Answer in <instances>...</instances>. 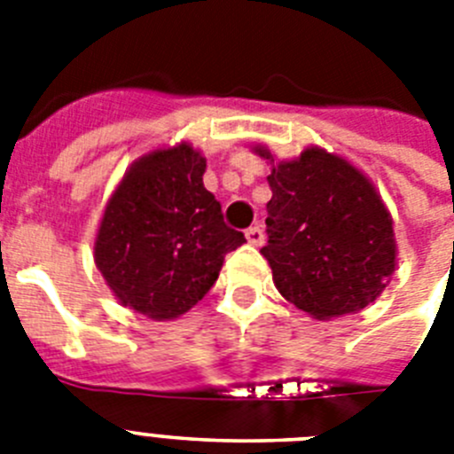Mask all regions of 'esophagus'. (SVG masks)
Segmentation results:
<instances>
[{"label": "esophagus", "instance_id": "obj_1", "mask_svg": "<svg viewBox=\"0 0 454 454\" xmlns=\"http://www.w3.org/2000/svg\"><path fill=\"white\" fill-rule=\"evenodd\" d=\"M245 235H247V239H249V245H254V247H261L262 242H265V233H262L261 226L247 228Z\"/></svg>", "mask_w": 454, "mask_h": 454}]
</instances>
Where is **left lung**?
Here are the masks:
<instances>
[{
    "instance_id": "1",
    "label": "left lung",
    "mask_w": 454,
    "mask_h": 454,
    "mask_svg": "<svg viewBox=\"0 0 454 454\" xmlns=\"http://www.w3.org/2000/svg\"><path fill=\"white\" fill-rule=\"evenodd\" d=\"M268 175V245L277 291L325 321L356 314L379 298L397 265L392 216L374 184L346 159L307 147Z\"/></svg>"
}]
</instances>
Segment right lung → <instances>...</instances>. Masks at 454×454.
I'll return each instance as SVG.
<instances>
[{"label":"right lung","instance_id":"add662e5","mask_svg":"<svg viewBox=\"0 0 454 454\" xmlns=\"http://www.w3.org/2000/svg\"><path fill=\"white\" fill-rule=\"evenodd\" d=\"M205 156L189 143L131 163L106 205L94 261L129 309L152 321L186 314L215 286L228 251L247 242L203 186Z\"/></svg>","mask_w":454,"mask_h":454}]
</instances>
